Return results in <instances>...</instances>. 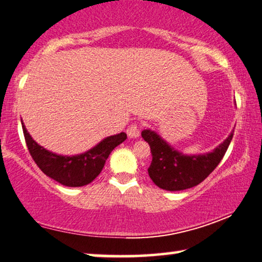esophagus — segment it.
Returning a JSON list of instances; mask_svg holds the SVG:
<instances>
[{
    "mask_svg": "<svg viewBox=\"0 0 262 262\" xmlns=\"http://www.w3.org/2000/svg\"><path fill=\"white\" fill-rule=\"evenodd\" d=\"M127 135L129 136L130 139H136L140 136V128L136 124H132L127 128Z\"/></svg>",
    "mask_w": 262,
    "mask_h": 262,
    "instance_id": "34e87169",
    "label": "esophagus"
}]
</instances>
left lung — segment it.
<instances>
[{
    "label": "left lung",
    "instance_id": "8db88e82",
    "mask_svg": "<svg viewBox=\"0 0 262 262\" xmlns=\"http://www.w3.org/2000/svg\"><path fill=\"white\" fill-rule=\"evenodd\" d=\"M233 132L212 151L186 155L178 151L155 130L143 129L141 135L150 146L152 161L148 169L151 181L167 191L193 188L213 171L230 146Z\"/></svg>",
    "mask_w": 262,
    "mask_h": 262
}]
</instances>
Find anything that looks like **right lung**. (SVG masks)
<instances>
[{
	"label": "right lung",
	"mask_w": 262,
	"mask_h": 262,
	"mask_svg": "<svg viewBox=\"0 0 262 262\" xmlns=\"http://www.w3.org/2000/svg\"><path fill=\"white\" fill-rule=\"evenodd\" d=\"M22 128L29 151L39 169L59 184L70 188H79L93 182L101 172L112 150L127 139V134L122 132L102 139L85 152L69 156L59 155L39 146L29 134L23 122Z\"/></svg>",
	"instance_id": "right-lung-1"
}]
</instances>
